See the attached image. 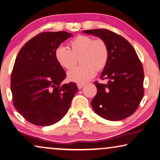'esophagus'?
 I'll return each mask as SVG.
<instances>
[{"label":"esophagus","mask_w":160,"mask_h":160,"mask_svg":"<svg viewBox=\"0 0 160 160\" xmlns=\"http://www.w3.org/2000/svg\"><path fill=\"white\" fill-rule=\"evenodd\" d=\"M84 86V83H77V87L78 89H81V88H82L83 86Z\"/></svg>","instance_id":"obj_1"}]
</instances>
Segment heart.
Wrapping results in <instances>:
<instances>
[{
  "instance_id": "heart-1",
  "label": "heart",
  "mask_w": 160,
  "mask_h": 160,
  "mask_svg": "<svg viewBox=\"0 0 160 160\" xmlns=\"http://www.w3.org/2000/svg\"><path fill=\"white\" fill-rule=\"evenodd\" d=\"M71 49L60 45L56 49L55 58L62 68L69 69L74 66L76 57H80L79 67L73 68L67 73L72 82H85L94 77L96 70H103L109 59V49L101 39L94 40L85 35H78L70 42Z\"/></svg>"
}]
</instances>
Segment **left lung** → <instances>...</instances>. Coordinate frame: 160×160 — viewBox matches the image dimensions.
<instances>
[{
	"mask_svg": "<svg viewBox=\"0 0 160 160\" xmlns=\"http://www.w3.org/2000/svg\"><path fill=\"white\" fill-rule=\"evenodd\" d=\"M106 42L109 59L100 78L108 83L94 82L97 93L91 101L93 111L104 119L117 121L134 113L144 95V71L129 42L106 29L83 30Z\"/></svg>",
	"mask_w": 160,
	"mask_h": 160,
	"instance_id": "1",
	"label": "left lung"
}]
</instances>
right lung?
<instances>
[{"label":"right lung","mask_w":160,"mask_h":160,"mask_svg":"<svg viewBox=\"0 0 160 160\" xmlns=\"http://www.w3.org/2000/svg\"><path fill=\"white\" fill-rule=\"evenodd\" d=\"M72 34L42 32L26 43L15 59L10 78L15 108L28 122L48 126L62 119L78 88L61 85L66 73L57 62L56 49Z\"/></svg>","instance_id":"obj_1"}]
</instances>
